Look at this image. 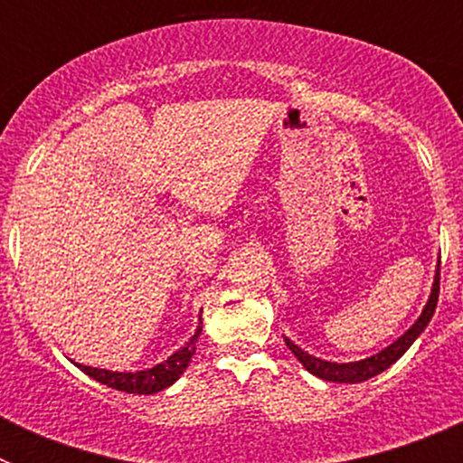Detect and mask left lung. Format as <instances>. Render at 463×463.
<instances>
[{
  "label": "left lung",
  "mask_w": 463,
  "mask_h": 463,
  "mask_svg": "<svg viewBox=\"0 0 463 463\" xmlns=\"http://www.w3.org/2000/svg\"><path fill=\"white\" fill-rule=\"evenodd\" d=\"M439 292H440V269L436 271V280H433V289H431V297H429L427 306H424L422 315L417 317L415 325L399 338V341L392 343L390 347H384L383 353L373 354L369 359H362V362H353V364H334V362H325V359H317L313 354L304 353L301 347L294 345L289 338H285L288 347L294 353V357L298 362L304 364L306 371L322 380H329V383H364V380L373 378V375L383 373L384 369H390L392 364L401 357V354L406 353L408 347L415 343V338L427 329V325L431 322L433 317V310H436V304H439Z\"/></svg>",
  "instance_id": "1"
}]
</instances>
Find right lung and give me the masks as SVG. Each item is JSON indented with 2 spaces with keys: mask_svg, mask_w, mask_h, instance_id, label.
<instances>
[{
  "mask_svg": "<svg viewBox=\"0 0 463 463\" xmlns=\"http://www.w3.org/2000/svg\"><path fill=\"white\" fill-rule=\"evenodd\" d=\"M199 334H202V326L194 331V336L185 343V347H181L178 353L171 354L166 362L157 364L148 371H137V373H118V371H106V369H92V366H80L79 369L83 373H88L90 378H94L97 383L106 384V387H113V390L127 392V394H155V392H162L165 387L174 384L175 380L181 378L183 371L187 369L192 354L196 350V341H199Z\"/></svg>",
  "mask_w": 463,
  "mask_h": 463,
  "instance_id": "1",
  "label": "right lung"
}]
</instances>
